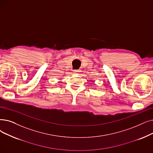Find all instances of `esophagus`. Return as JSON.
<instances>
[{"label": "esophagus", "instance_id": "esophagus-1", "mask_svg": "<svg viewBox=\"0 0 153 153\" xmlns=\"http://www.w3.org/2000/svg\"><path fill=\"white\" fill-rule=\"evenodd\" d=\"M80 69H78V70H74L73 71V72L74 73V74H77V73H79V72H80Z\"/></svg>", "mask_w": 153, "mask_h": 153}]
</instances>
